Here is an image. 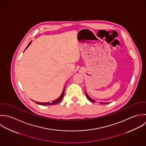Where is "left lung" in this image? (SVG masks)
I'll return each instance as SVG.
<instances>
[{"label": "left lung", "mask_w": 146, "mask_h": 146, "mask_svg": "<svg viewBox=\"0 0 146 146\" xmlns=\"http://www.w3.org/2000/svg\"><path fill=\"white\" fill-rule=\"evenodd\" d=\"M86 96L87 97V98L90 100V101H91V102H95V101L94 100H93V99H92V98H91L90 97H89L88 96V95L87 94V93L86 92ZM100 103L101 104H108V103H104V102H100Z\"/></svg>", "instance_id": "obj_1"}]
</instances>
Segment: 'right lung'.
Returning a JSON list of instances; mask_svg holds the SVG:
<instances>
[{
  "mask_svg": "<svg viewBox=\"0 0 146 146\" xmlns=\"http://www.w3.org/2000/svg\"><path fill=\"white\" fill-rule=\"evenodd\" d=\"M31 44V42H29V44L28 45L27 47L26 48V49H27L28 48V47L30 45V44ZM66 86H65V87H64V90H63V92H62V95H60V96L58 98H57L56 100H54V101H52L51 102H37V101H36V102L37 104H38L42 105H54V104H56L59 103V102H60V101L63 99V98ZM34 101V102H35V101Z\"/></svg>",
  "mask_w": 146,
  "mask_h": 146,
  "instance_id": "add662e5",
  "label": "right lung"
}]
</instances>
